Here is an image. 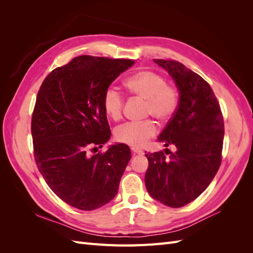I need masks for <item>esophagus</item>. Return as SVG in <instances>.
Returning a JSON list of instances; mask_svg holds the SVG:
<instances>
[{"label":"esophagus","mask_w":253,"mask_h":253,"mask_svg":"<svg viewBox=\"0 0 253 253\" xmlns=\"http://www.w3.org/2000/svg\"><path fill=\"white\" fill-rule=\"evenodd\" d=\"M132 152H133V154H134V155H137V154H139V155H143V151H141V150H138V149L132 148Z\"/></svg>","instance_id":"34e87169"}]
</instances>
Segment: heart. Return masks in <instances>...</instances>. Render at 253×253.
Segmentation results:
<instances>
[{
  "instance_id": "1",
  "label": "heart",
  "mask_w": 253,
  "mask_h": 253,
  "mask_svg": "<svg viewBox=\"0 0 253 253\" xmlns=\"http://www.w3.org/2000/svg\"><path fill=\"white\" fill-rule=\"evenodd\" d=\"M125 87L129 94L145 100L144 115L155 117L160 121L170 120L179 103V94L174 86L167 84L159 74L143 70L135 73L125 81ZM124 98L118 91L109 88L105 90L102 105L105 114L117 121L122 116ZM157 132L154 121L151 119L141 122H127L115 131V139L133 148H142Z\"/></svg>"
}]
</instances>
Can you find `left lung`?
Segmentation results:
<instances>
[{"instance_id": "8db88e82", "label": "left lung", "mask_w": 253, "mask_h": 253, "mask_svg": "<svg viewBox=\"0 0 253 253\" xmlns=\"http://www.w3.org/2000/svg\"><path fill=\"white\" fill-rule=\"evenodd\" d=\"M154 62L169 73L179 91L178 108L158 137L176 151L166 149L168 159L162 151L145 154L144 182L156 201L180 208L200 196L219 169L224 119L211 86L200 75L175 60Z\"/></svg>"}]
</instances>
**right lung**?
Returning <instances> with one entry per match:
<instances>
[{"instance_id": "add662e5", "label": "right lung", "mask_w": 253, "mask_h": 253, "mask_svg": "<svg viewBox=\"0 0 253 253\" xmlns=\"http://www.w3.org/2000/svg\"><path fill=\"white\" fill-rule=\"evenodd\" d=\"M133 64L129 59L76 57L55 68L38 91L32 118L37 167L52 192L77 209L111 202L132 157L125 143L96 155L89 151L110 139L103 95Z\"/></svg>"}]
</instances>
